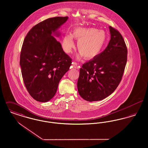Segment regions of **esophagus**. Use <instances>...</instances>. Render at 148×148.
I'll return each mask as SVG.
<instances>
[{"mask_svg": "<svg viewBox=\"0 0 148 148\" xmlns=\"http://www.w3.org/2000/svg\"><path fill=\"white\" fill-rule=\"evenodd\" d=\"M72 66H73V67L74 68H77V63H75V62H73L72 63Z\"/></svg>", "mask_w": 148, "mask_h": 148, "instance_id": "esophagus-1", "label": "esophagus"}]
</instances>
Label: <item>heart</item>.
<instances>
[{"label":"heart","mask_w":148,"mask_h":148,"mask_svg":"<svg viewBox=\"0 0 148 148\" xmlns=\"http://www.w3.org/2000/svg\"><path fill=\"white\" fill-rule=\"evenodd\" d=\"M73 38L78 41L79 57L83 56L89 60L99 56L107 40L106 34L103 30L95 28H77L73 30L72 34H66L64 36L62 47L66 53H70L74 47Z\"/></svg>","instance_id":"heart-1"}]
</instances>
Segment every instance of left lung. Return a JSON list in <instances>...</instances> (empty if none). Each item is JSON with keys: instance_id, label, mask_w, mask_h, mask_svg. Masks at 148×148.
<instances>
[{"instance_id": "left-lung-1", "label": "left lung", "mask_w": 148, "mask_h": 148, "mask_svg": "<svg viewBox=\"0 0 148 148\" xmlns=\"http://www.w3.org/2000/svg\"><path fill=\"white\" fill-rule=\"evenodd\" d=\"M109 28L110 40L106 49L80 69L77 90L88 101L101 100L112 94L119 84L127 64L124 39L118 30Z\"/></svg>"}]
</instances>
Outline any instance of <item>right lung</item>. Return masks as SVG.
<instances>
[{"instance_id":"obj_1","label":"right lung","mask_w":148,"mask_h":148,"mask_svg":"<svg viewBox=\"0 0 148 148\" xmlns=\"http://www.w3.org/2000/svg\"><path fill=\"white\" fill-rule=\"evenodd\" d=\"M68 16L47 19L35 25L25 36L20 65L25 87L36 101L47 102L56 93L59 83L69 71L71 59L54 36Z\"/></svg>"}]
</instances>
